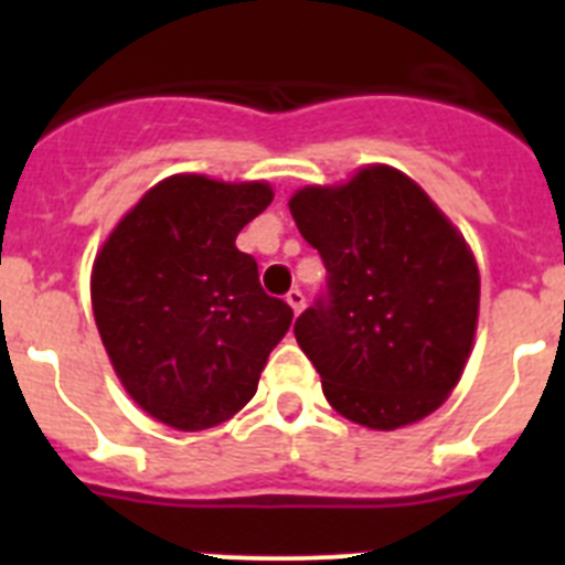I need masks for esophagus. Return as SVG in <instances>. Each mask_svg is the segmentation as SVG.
Returning a JSON list of instances; mask_svg holds the SVG:
<instances>
[{"instance_id": "obj_1", "label": "esophagus", "mask_w": 565, "mask_h": 565, "mask_svg": "<svg viewBox=\"0 0 565 565\" xmlns=\"http://www.w3.org/2000/svg\"><path fill=\"white\" fill-rule=\"evenodd\" d=\"M286 302H288V306H291L294 313H299V311H302V308H306V294L299 291V288H291V291L286 294Z\"/></svg>"}]
</instances>
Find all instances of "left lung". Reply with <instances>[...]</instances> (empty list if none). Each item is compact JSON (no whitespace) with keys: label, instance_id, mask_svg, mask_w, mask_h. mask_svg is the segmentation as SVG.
<instances>
[{"label":"left lung","instance_id":"obj_1","mask_svg":"<svg viewBox=\"0 0 565 565\" xmlns=\"http://www.w3.org/2000/svg\"><path fill=\"white\" fill-rule=\"evenodd\" d=\"M288 209L328 271L326 297L302 311L294 337L333 411L371 430L430 416L476 339L481 277L467 239L391 167L299 189Z\"/></svg>","mask_w":565,"mask_h":565}]
</instances>
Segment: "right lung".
<instances>
[{
	"instance_id": "right-lung-1",
	"label": "right lung",
	"mask_w": 565,
	"mask_h": 565,
	"mask_svg": "<svg viewBox=\"0 0 565 565\" xmlns=\"http://www.w3.org/2000/svg\"><path fill=\"white\" fill-rule=\"evenodd\" d=\"M274 201L268 183L172 174L93 263V313L124 391L174 430L217 427L257 393L294 311L259 286L234 239Z\"/></svg>"
}]
</instances>
